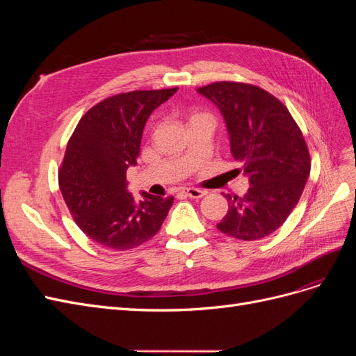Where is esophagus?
Masks as SVG:
<instances>
[{"label": "esophagus", "instance_id": "34e87169", "mask_svg": "<svg viewBox=\"0 0 356 356\" xmlns=\"http://www.w3.org/2000/svg\"><path fill=\"white\" fill-rule=\"evenodd\" d=\"M184 193H186V196H188L191 199H202L204 195H207V191L199 190V188H193V187L186 188Z\"/></svg>", "mask_w": 356, "mask_h": 356}]
</instances>
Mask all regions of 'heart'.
Returning <instances> with one entry per match:
<instances>
[{"label": "heart", "instance_id": "b5f03b06", "mask_svg": "<svg viewBox=\"0 0 356 356\" xmlns=\"http://www.w3.org/2000/svg\"><path fill=\"white\" fill-rule=\"evenodd\" d=\"M195 117H197V115H195Z\"/></svg>", "mask_w": 356, "mask_h": 356}]
</instances>
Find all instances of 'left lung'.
Returning a JSON list of instances; mask_svg holds the SVG:
<instances>
[{
    "label": "left lung",
    "mask_w": 356,
    "mask_h": 356,
    "mask_svg": "<svg viewBox=\"0 0 356 356\" xmlns=\"http://www.w3.org/2000/svg\"><path fill=\"white\" fill-rule=\"evenodd\" d=\"M217 105L242 163L250 188L227 195L229 211L217 229L241 241H257L277 230L296 208L310 174L306 141L286 106L252 84L220 81L197 89Z\"/></svg>",
    "instance_id": "8db88e82"
}]
</instances>
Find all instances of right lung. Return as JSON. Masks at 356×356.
<instances>
[{"label":"right lung","mask_w":356,"mask_h":356,"mask_svg":"<svg viewBox=\"0 0 356 356\" xmlns=\"http://www.w3.org/2000/svg\"><path fill=\"white\" fill-rule=\"evenodd\" d=\"M178 90H135L111 96L86 113L70 138L59 187L75 224L108 250L127 251L160 230L174 197L126 190L145 123Z\"/></svg>","instance_id":"1"}]
</instances>
